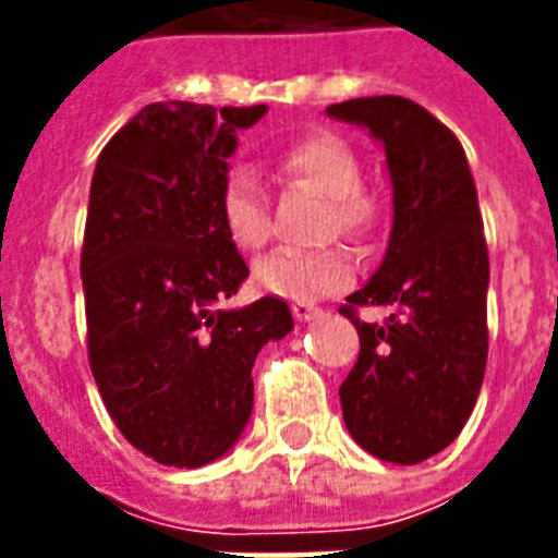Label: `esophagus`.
<instances>
[{
    "label": "esophagus",
    "instance_id": "1",
    "mask_svg": "<svg viewBox=\"0 0 558 558\" xmlns=\"http://www.w3.org/2000/svg\"><path fill=\"white\" fill-rule=\"evenodd\" d=\"M292 315H295L298 322H313V318L322 315V310L315 304H310V301H295V304H292Z\"/></svg>",
    "mask_w": 558,
    "mask_h": 558
}]
</instances>
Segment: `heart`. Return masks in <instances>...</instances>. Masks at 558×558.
I'll return each instance as SVG.
<instances>
[{"label": "heart", "instance_id": "1", "mask_svg": "<svg viewBox=\"0 0 558 558\" xmlns=\"http://www.w3.org/2000/svg\"><path fill=\"white\" fill-rule=\"evenodd\" d=\"M278 168L292 182L327 196V234H344L367 243L379 228V205L362 191V165L356 150L332 133H310L287 144ZM219 219L231 243L243 252H257L269 240V205L263 187L248 168H231L219 187ZM254 287L287 301L339 292L353 280V257L332 245L322 252H275L254 263Z\"/></svg>", "mask_w": 558, "mask_h": 558}]
</instances>
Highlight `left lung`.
<instances>
[{"label":"left lung","mask_w":558,"mask_h":558,"mask_svg":"<svg viewBox=\"0 0 558 558\" xmlns=\"http://www.w3.org/2000/svg\"><path fill=\"white\" fill-rule=\"evenodd\" d=\"M381 142L393 187L385 260L339 313L356 324L359 359L341 381L353 440L388 463H423L466 425L486 371L489 252L458 135L399 95L327 107ZM356 305H390L381 325Z\"/></svg>","instance_id":"obj_1"}]
</instances>
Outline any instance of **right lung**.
<instances>
[{"label":"right lung","instance_id":"add662e5","mask_svg":"<svg viewBox=\"0 0 558 558\" xmlns=\"http://www.w3.org/2000/svg\"><path fill=\"white\" fill-rule=\"evenodd\" d=\"M263 116V104L161 100L95 165L81 252L89 367L121 434L165 466H205L240 440L254 359L292 330L280 298L217 306L248 278L219 219V187L236 130Z\"/></svg>","mask_w":558,"mask_h":558}]
</instances>
